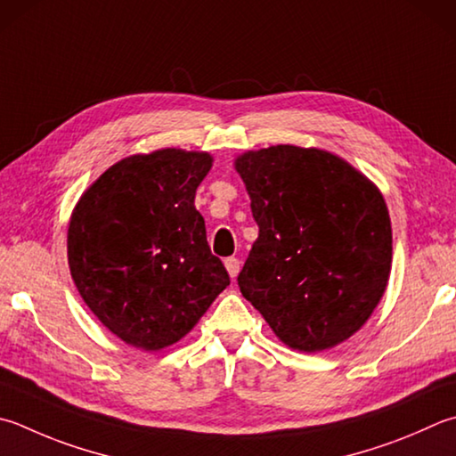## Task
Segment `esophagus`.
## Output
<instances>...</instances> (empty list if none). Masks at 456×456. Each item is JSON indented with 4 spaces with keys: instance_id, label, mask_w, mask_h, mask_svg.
<instances>
[{
    "instance_id": "obj_1",
    "label": "esophagus",
    "mask_w": 456,
    "mask_h": 456,
    "mask_svg": "<svg viewBox=\"0 0 456 456\" xmlns=\"http://www.w3.org/2000/svg\"><path fill=\"white\" fill-rule=\"evenodd\" d=\"M224 265H226V270L230 273V278L234 280L238 276V272H240V260H238V257H226Z\"/></svg>"
}]
</instances>
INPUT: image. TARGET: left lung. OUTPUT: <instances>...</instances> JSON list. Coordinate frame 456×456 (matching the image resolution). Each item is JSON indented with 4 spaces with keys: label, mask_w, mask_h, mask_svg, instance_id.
Here are the masks:
<instances>
[{
    "label": "left lung",
    "mask_w": 456,
    "mask_h": 456,
    "mask_svg": "<svg viewBox=\"0 0 456 456\" xmlns=\"http://www.w3.org/2000/svg\"><path fill=\"white\" fill-rule=\"evenodd\" d=\"M260 234L238 286L288 347L339 346L387 288L393 234L379 188L347 160L296 144L234 160Z\"/></svg>",
    "instance_id": "1"
}]
</instances>
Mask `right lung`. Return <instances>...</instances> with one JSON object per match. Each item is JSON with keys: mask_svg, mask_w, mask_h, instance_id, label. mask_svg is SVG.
I'll return each mask as SVG.
<instances>
[{"mask_svg": "<svg viewBox=\"0 0 456 456\" xmlns=\"http://www.w3.org/2000/svg\"><path fill=\"white\" fill-rule=\"evenodd\" d=\"M212 154L159 149L109 167L81 194L67 260L83 302L128 346L180 341L230 283L194 208Z\"/></svg>", "mask_w": 456, "mask_h": 456, "instance_id": "add662e5", "label": "right lung"}]
</instances>
